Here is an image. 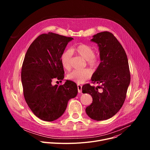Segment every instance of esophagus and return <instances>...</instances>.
I'll list each match as a JSON object with an SVG mask.
<instances>
[{"label":"esophagus","instance_id":"1","mask_svg":"<svg viewBox=\"0 0 150 150\" xmlns=\"http://www.w3.org/2000/svg\"><path fill=\"white\" fill-rule=\"evenodd\" d=\"M77 87H78V93H82V85L78 84L77 85Z\"/></svg>","mask_w":150,"mask_h":150}]
</instances>
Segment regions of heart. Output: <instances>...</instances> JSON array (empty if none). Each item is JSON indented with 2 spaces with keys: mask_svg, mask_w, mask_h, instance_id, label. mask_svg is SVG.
Returning a JSON list of instances; mask_svg holds the SVG:
<instances>
[{
  "mask_svg": "<svg viewBox=\"0 0 150 150\" xmlns=\"http://www.w3.org/2000/svg\"><path fill=\"white\" fill-rule=\"evenodd\" d=\"M72 53L80 56L87 61V65L91 68H96L99 64L98 57L94 55L93 48L86 44H78L74 46L70 50L63 52L60 57V62L63 68L67 71H69L72 67ZM91 75V71L88 69L83 70H75L67 76L68 79L77 83H82L88 79Z\"/></svg>",
  "mask_w": 150,
  "mask_h": 150,
  "instance_id": "obj_1",
  "label": "heart"
}]
</instances>
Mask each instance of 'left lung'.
I'll return each instance as SVG.
<instances>
[{"label": "left lung", "instance_id": "8db88e82", "mask_svg": "<svg viewBox=\"0 0 150 150\" xmlns=\"http://www.w3.org/2000/svg\"><path fill=\"white\" fill-rule=\"evenodd\" d=\"M91 41L97 44L101 61L91 81L101 85L95 87L85 84L82 90L93 98V103L85 109L86 113L91 119L100 121L111 118L121 109L131 75L125 51L113 34L108 31L97 33ZM98 88H102L101 93Z\"/></svg>", "mask_w": 150, "mask_h": 150}]
</instances>
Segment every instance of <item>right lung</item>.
<instances>
[{"label": "right lung", "instance_id": "obj_1", "mask_svg": "<svg viewBox=\"0 0 150 150\" xmlns=\"http://www.w3.org/2000/svg\"><path fill=\"white\" fill-rule=\"evenodd\" d=\"M74 40L53 33L42 34L33 42L25 54L21 70L25 100L39 119L52 122L65 112L68 101L78 94L76 84L67 80L53 86L52 81L64 78L60 57Z\"/></svg>", "mask_w": 150, "mask_h": 150}]
</instances>
